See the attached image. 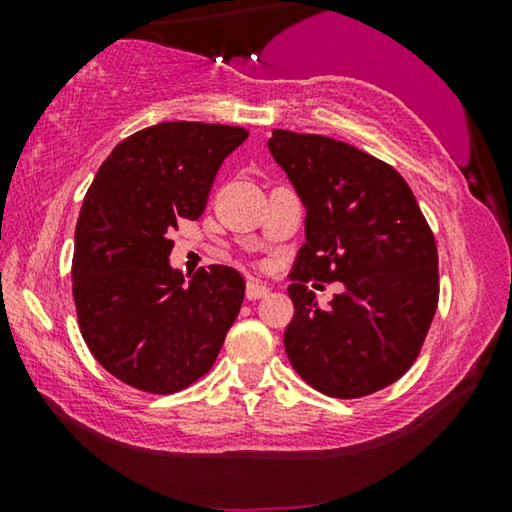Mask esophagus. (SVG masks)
<instances>
[{
  "mask_svg": "<svg viewBox=\"0 0 512 512\" xmlns=\"http://www.w3.org/2000/svg\"><path fill=\"white\" fill-rule=\"evenodd\" d=\"M270 293L268 286H265L263 282H258V279H249L247 282V298L249 300H261Z\"/></svg>",
  "mask_w": 512,
  "mask_h": 512,
  "instance_id": "obj_1",
  "label": "esophagus"
}]
</instances>
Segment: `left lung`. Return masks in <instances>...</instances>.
I'll return each instance as SVG.
<instances>
[{"label":"left lung","instance_id":"8db88e82","mask_svg":"<svg viewBox=\"0 0 512 512\" xmlns=\"http://www.w3.org/2000/svg\"><path fill=\"white\" fill-rule=\"evenodd\" d=\"M268 149L303 200L305 244L291 270V366L321 394L361 398L408 373L438 307V249L408 181L324 135L272 130ZM342 281L328 308L306 289Z\"/></svg>","mask_w":512,"mask_h":512}]
</instances>
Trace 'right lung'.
Instances as JSON below:
<instances>
[{
  "label": "right lung",
  "mask_w": 512,
  "mask_h": 512,
  "mask_svg": "<svg viewBox=\"0 0 512 512\" xmlns=\"http://www.w3.org/2000/svg\"><path fill=\"white\" fill-rule=\"evenodd\" d=\"M247 137L235 125H151L109 153L83 198L76 317L95 359L130 387L174 394L200 380L240 314V272L209 265L184 284L170 235L181 219H200L223 158Z\"/></svg>",
  "instance_id": "add662e5"
}]
</instances>
